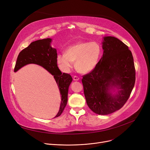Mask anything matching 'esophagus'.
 I'll return each mask as SVG.
<instances>
[{"instance_id":"obj_1","label":"esophagus","mask_w":150,"mask_h":150,"mask_svg":"<svg viewBox=\"0 0 150 150\" xmlns=\"http://www.w3.org/2000/svg\"><path fill=\"white\" fill-rule=\"evenodd\" d=\"M79 79H80V78L78 77V76H74L73 77V80L74 81H78V80H79Z\"/></svg>"}]
</instances>
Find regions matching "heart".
<instances>
[{
    "label": "heart",
    "instance_id": "heart-1",
    "mask_svg": "<svg viewBox=\"0 0 150 150\" xmlns=\"http://www.w3.org/2000/svg\"><path fill=\"white\" fill-rule=\"evenodd\" d=\"M102 51L100 44L97 42H80L69 47L66 54H58L57 60L63 72H69L75 62V68L78 72L88 74L98 65Z\"/></svg>",
    "mask_w": 150,
    "mask_h": 150
}]
</instances>
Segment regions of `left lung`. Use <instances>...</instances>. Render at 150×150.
Wrapping results in <instances>:
<instances>
[{
  "label": "left lung",
  "instance_id": "left-lung-1",
  "mask_svg": "<svg viewBox=\"0 0 150 150\" xmlns=\"http://www.w3.org/2000/svg\"><path fill=\"white\" fill-rule=\"evenodd\" d=\"M103 54L97 67L83 76L84 96L89 108L99 115L122 108L128 100L136 81L133 57L128 47L113 36L104 38ZM112 87L120 90L113 96Z\"/></svg>",
  "mask_w": 150,
  "mask_h": 150
}]
</instances>
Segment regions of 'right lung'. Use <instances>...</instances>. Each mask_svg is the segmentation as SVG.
Segmentation results:
<instances>
[{"label": "right lung", "instance_id": "right-lung-1", "mask_svg": "<svg viewBox=\"0 0 150 150\" xmlns=\"http://www.w3.org/2000/svg\"><path fill=\"white\" fill-rule=\"evenodd\" d=\"M52 39L47 38L31 42L19 54L14 72H16L28 64H36L45 69L53 75L61 95V103L59 112L55 117H59L67 105L69 85L72 78L69 74L63 73L58 67L57 51L50 46Z\"/></svg>", "mask_w": 150, "mask_h": 150}]
</instances>
